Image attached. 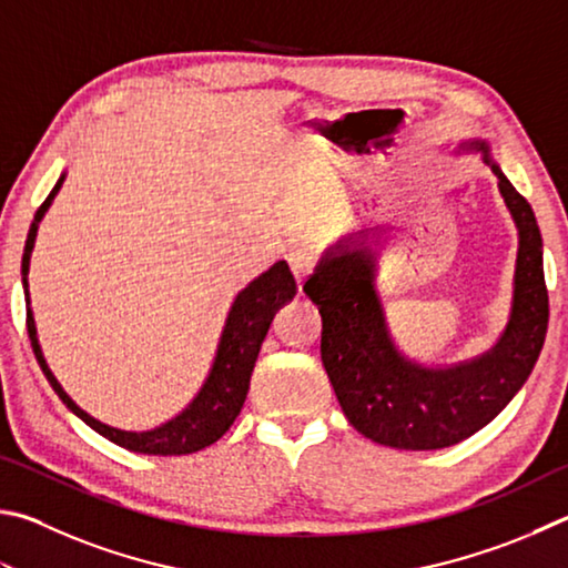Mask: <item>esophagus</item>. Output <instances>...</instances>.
Returning a JSON list of instances; mask_svg holds the SVG:
<instances>
[{"mask_svg": "<svg viewBox=\"0 0 568 568\" xmlns=\"http://www.w3.org/2000/svg\"><path fill=\"white\" fill-rule=\"evenodd\" d=\"M287 263H291V271L295 275L297 285H303L305 277L315 271V255L307 248H295L291 255H287Z\"/></svg>", "mask_w": 568, "mask_h": 568, "instance_id": "esophagus-1", "label": "esophagus"}]
</instances>
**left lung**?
<instances>
[{"label":"left lung","mask_w":568,"mask_h":568,"mask_svg":"<svg viewBox=\"0 0 568 568\" xmlns=\"http://www.w3.org/2000/svg\"><path fill=\"white\" fill-rule=\"evenodd\" d=\"M484 153L519 229L511 320L497 345L471 363L429 369L402 357L387 335L373 285V255L359 243L325 255L303 291L323 317L325 373L359 435L397 449H442L471 437L527 383L549 325L541 233L529 201ZM367 231H363L365 235Z\"/></svg>","instance_id":"obj_1"}]
</instances>
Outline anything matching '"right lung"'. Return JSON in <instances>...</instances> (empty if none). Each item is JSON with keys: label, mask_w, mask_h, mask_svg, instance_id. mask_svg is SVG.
Instances as JSON below:
<instances>
[{"label": "right lung", "mask_w": 568, "mask_h": 568, "mask_svg": "<svg viewBox=\"0 0 568 568\" xmlns=\"http://www.w3.org/2000/svg\"><path fill=\"white\" fill-rule=\"evenodd\" d=\"M64 179L67 176H61L57 181L54 189H51V193L47 195V201L39 205V211L32 221V229H29L24 255H22L27 333H29V339H32V349L37 355L41 373H44V377L49 379V385L54 387L59 399L64 402V405L74 412L81 422H87V425L94 432H99L101 437H106L109 442H113V445H119L123 449L139 452V455L176 457V455H191V452H199L203 447L213 445V442H219L225 432H229L235 417L241 415L245 395H248L255 359H257V353H261V345L265 339L267 327L273 323L275 311L283 303L293 301V295L297 293L291 267H287L285 261H277L273 267H267L263 275H257L255 281L245 287V291H241L239 297H235L229 320H225L221 345H219V353H215L211 375L205 379L199 397H195L179 417H173L171 422H166V425H161L151 432H123L116 427H109L104 422L94 419L91 415H87L84 409L77 407L67 392L61 389L57 377L51 375V369L47 367V359L41 355L32 307H29V291H27L29 255H32V248H34L39 221L44 219V213L51 205V201H54V195L59 193Z\"/></svg>", "instance_id": "right-lung-1"}]
</instances>
